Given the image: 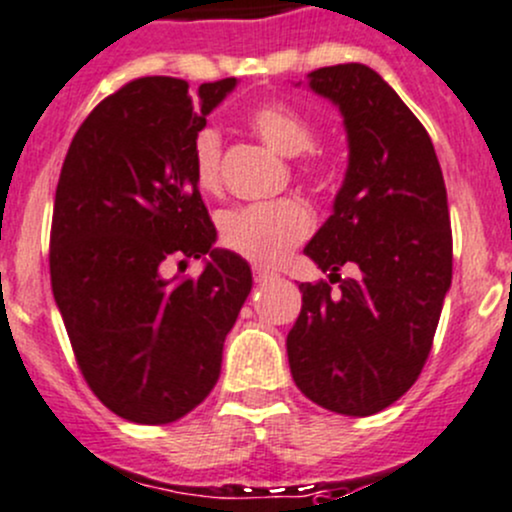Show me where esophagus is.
<instances>
[{"label":"esophagus","mask_w":512,"mask_h":512,"mask_svg":"<svg viewBox=\"0 0 512 512\" xmlns=\"http://www.w3.org/2000/svg\"><path fill=\"white\" fill-rule=\"evenodd\" d=\"M252 275H255V282L257 285H265V282H270V280H275V272H270V270H265V267H255V270H252Z\"/></svg>","instance_id":"1"}]
</instances>
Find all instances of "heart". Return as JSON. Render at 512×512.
<instances>
[{
	"mask_svg": "<svg viewBox=\"0 0 512 512\" xmlns=\"http://www.w3.org/2000/svg\"><path fill=\"white\" fill-rule=\"evenodd\" d=\"M252 131L262 138L270 148L282 156H302L299 175L314 188L327 183V163L319 153H314V131L312 121L294 111L292 106L280 101L260 103L247 116ZM193 175L195 183L205 193H218L223 188V138L215 128H203L193 138ZM314 230V215L302 200L282 198L275 203L247 205V208L232 210L223 218V245L235 255L255 262L260 267H275L302 245Z\"/></svg>",
	"mask_w": 512,
	"mask_h": 512,
	"instance_id": "heart-1",
	"label": "heart"
}]
</instances>
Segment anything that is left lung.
<instances>
[{"label": "left lung", "mask_w": 512, "mask_h": 512, "mask_svg": "<svg viewBox=\"0 0 512 512\" xmlns=\"http://www.w3.org/2000/svg\"><path fill=\"white\" fill-rule=\"evenodd\" d=\"M309 79L342 111L349 170L332 218L304 247L332 275L299 285L289 369L322 409L371 416L416 384L431 354L453 275L446 183L426 128L376 71L337 64ZM344 264L354 278L341 280Z\"/></svg>", "instance_id": "8db88e82"}]
</instances>
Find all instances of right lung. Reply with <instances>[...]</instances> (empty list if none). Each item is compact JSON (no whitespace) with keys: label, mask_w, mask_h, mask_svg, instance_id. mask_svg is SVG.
<instances>
[{"label":"right lung","mask_w":512,"mask_h":512,"mask_svg":"<svg viewBox=\"0 0 512 512\" xmlns=\"http://www.w3.org/2000/svg\"><path fill=\"white\" fill-rule=\"evenodd\" d=\"M235 79L198 98L173 76H143L106 96L71 141L49 235L51 292L81 376L126 421L163 426L218 384L223 342L252 287L193 175V138ZM211 252L198 278L162 280L165 261Z\"/></svg>","instance_id":"add662e5"}]
</instances>
